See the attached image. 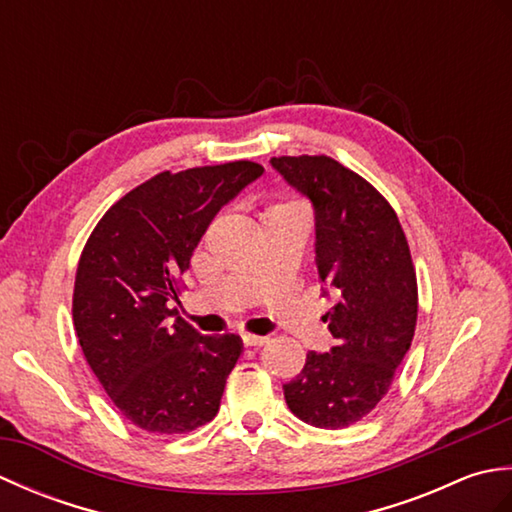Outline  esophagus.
<instances>
[{"mask_svg":"<svg viewBox=\"0 0 512 512\" xmlns=\"http://www.w3.org/2000/svg\"><path fill=\"white\" fill-rule=\"evenodd\" d=\"M244 345H250V347H257V345H264L268 341V336H259V334H244L242 336Z\"/></svg>","mask_w":512,"mask_h":512,"instance_id":"esophagus-1","label":"esophagus"}]
</instances>
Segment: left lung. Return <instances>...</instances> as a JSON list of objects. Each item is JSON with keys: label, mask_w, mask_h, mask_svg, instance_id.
I'll return each mask as SVG.
<instances>
[{"label": "left lung", "mask_w": 512, "mask_h": 512, "mask_svg": "<svg viewBox=\"0 0 512 512\" xmlns=\"http://www.w3.org/2000/svg\"><path fill=\"white\" fill-rule=\"evenodd\" d=\"M314 206L317 270L339 303L325 314L336 339L308 352L284 385L290 411L321 429L365 418L394 380L418 319V284L396 211L372 184L330 156L270 158Z\"/></svg>", "instance_id": "left-lung-1"}]
</instances>
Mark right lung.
I'll use <instances>...</instances> for the list:
<instances>
[{"instance_id":"obj_1","label":"right lung","mask_w":512,"mask_h":512,"mask_svg":"<svg viewBox=\"0 0 512 512\" xmlns=\"http://www.w3.org/2000/svg\"><path fill=\"white\" fill-rule=\"evenodd\" d=\"M262 173L250 160L162 171L112 204L83 248L74 330L107 396L143 431L189 433L220 409L242 339L200 334L169 301L217 211Z\"/></svg>"}]
</instances>
